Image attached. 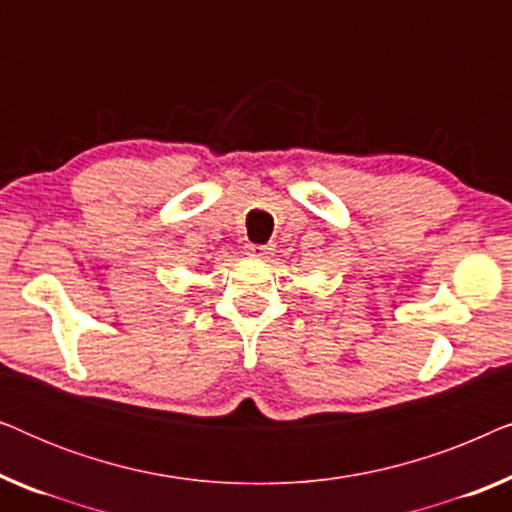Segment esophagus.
<instances>
[{
  "mask_svg": "<svg viewBox=\"0 0 512 512\" xmlns=\"http://www.w3.org/2000/svg\"><path fill=\"white\" fill-rule=\"evenodd\" d=\"M272 251H275V249H272L270 244H249V247H247V254L251 258H270Z\"/></svg>",
  "mask_w": 512,
  "mask_h": 512,
  "instance_id": "1",
  "label": "esophagus"
}]
</instances>
